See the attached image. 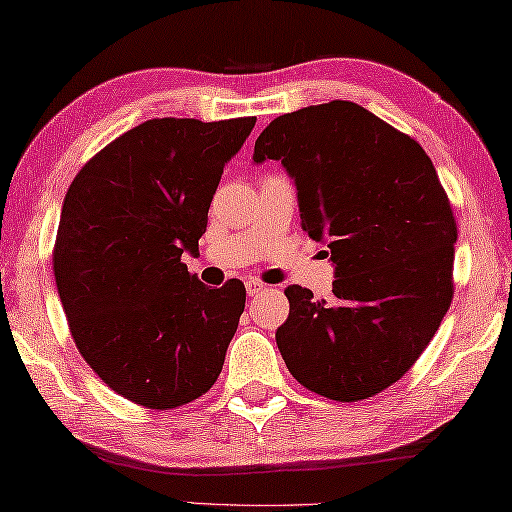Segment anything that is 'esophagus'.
I'll use <instances>...</instances> for the list:
<instances>
[{
  "label": "esophagus",
  "instance_id": "1",
  "mask_svg": "<svg viewBox=\"0 0 512 512\" xmlns=\"http://www.w3.org/2000/svg\"><path fill=\"white\" fill-rule=\"evenodd\" d=\"M246 292H248V296H259L262 292H266V285H264V282L255 280V278H250L246 282Z\"/></svg>",
  "mask_w": 512,
  "mask_h": 512
}]
</instances>
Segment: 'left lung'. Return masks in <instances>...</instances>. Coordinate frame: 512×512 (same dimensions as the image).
<instances>
[{"mask_svg": "<svg viewBox=\"0 0 512 512\" xmlns=\"http://www.w3.org/2000/svg\"><path fill=\"white\" fill-rule=\"evenodd\" d=\"M264 160L285 167L301 227L335 266L331 301L285 289L282 361L324 398H372L416 363L453 299L457 227L437 170L421 144L352 101L273 119L255 142L253 163Z\"/></svg>", "mask_w": 512, "mask_h": 512, "instance_id": "obj_1", "label": "left lung"}]
</instances>
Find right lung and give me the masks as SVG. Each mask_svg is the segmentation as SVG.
Wrapping results in <instances>:
<instances>
[{
  "mask_svg": "<svg viewBox=\"0 0 512 512\" xmlns=\"http://www.w3.org/2000/svg\"><path fill=\"white\" fill-rule=\"evenodd\" d=\"M255 121L149 119L98 151L64 197L52 262L73 340L142 407L193 402L223 370L246 287L209 289L181 257L200 253L223 167Z\"/></svg>",
  "mask_w": 512,
  "mask_h": 512,
  "instance_id": "1",
  "label": "right lung"
}]
</instances>
